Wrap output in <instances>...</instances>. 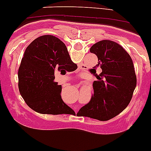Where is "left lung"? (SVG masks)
<instances>
[{
	"label": "left lung",
	"instance_id": "obj_1",
	"mask_svg": "<svg viewBox=\"0 0 151 151\" xmlns=\"http://www.w3.org/2000/svg\"><path fill=\"white\" fill-rule=\"evenodd\" d=\"M90 52L98 57V65L102 70L98 75L91 69L97 81L93 82L94 94L87 104L80 109L77 115L108 120L128 106L136 86V75L132 60L126 50L112 40L97 42Z\"/></svg>",
	"mask_w": 151,
	"mask_h": 151
}]
</instances>
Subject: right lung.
Returning a JSON list of instances; mask_svg holds the SVG:
<instances>
[{
    "label": "right lung",
    "mask_w": 151,
    "mask_h": 151,
    "mask_svg": "<svg viewBox=\"0 0 151 151\" xmlns=\"http://www.w3.org/2000/svg\"><path fill=\"white\" fill-rule=\"evenodd\" d=\"M77 65L65 44L52 35H43L30 43L19 69V90L30 108L43 114L74 113L61 97L62 86L54 81L58 71L65 74Z\"/></svg>",
    "instance_id": "obj_1"
}]
</instances>
